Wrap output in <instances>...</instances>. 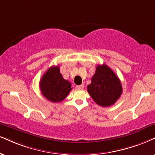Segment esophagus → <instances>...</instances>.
<instances>
[{"instance_id": "1", "label": "esophagus", "mask_w": 155, "mask_h": 155, "mask_svg": "<svg viewBox=\"0 0 155 155\" xmlns=\"http://www.w3.org/2000/svg\"><path fill=\"white\" fill-rule=\"evenodd\" d=\"M76 87H77V89H78V90H83L84 87V85L83 84H82V85H77Z\"/></svg>"}]
</instances>
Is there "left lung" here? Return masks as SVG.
Segmentation results:
<instances>
[{
    "label": "left lung",
    "mask_w": 155,
    "mask_h": 155,
    "mask_svg": "<svg viewBox=\"0 0 155 155\" xmlns=\"http://www.w3.org/2000/svg\"><path fill=\"white\" fill-rule=\"evenodd\" d=\"M87 87L93 101L102 107L114 105L122 93L121 81L106 64L96 67L91 83Z\"/></svg>",
    "instance_id": "left-lung-1"
}]
</instances>
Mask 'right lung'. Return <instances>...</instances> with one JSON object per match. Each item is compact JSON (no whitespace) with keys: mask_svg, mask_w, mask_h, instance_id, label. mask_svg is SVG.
<instances>
[{"mask_svg":"<svg viewBox=\"0 0 155 155\" xmlns=\"http://www.w3.org/2000/svg\"><path fill=\"white\" fill-rule=\"evenodd\" d=\"M41 92L51 102H61L72 90L71 83L63 78L60 67L52 66L44 74L39 82Z\"/></svg>","mask_w":155,"mask_h":155,"instance_id":"obj_1","label":"right lung"}]
</instances>
